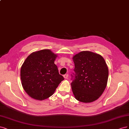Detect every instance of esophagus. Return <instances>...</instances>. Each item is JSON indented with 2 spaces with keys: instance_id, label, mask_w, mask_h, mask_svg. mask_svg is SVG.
<instances>
[{
  "instance_id": "1",
  "label": "esophagus",
  "mask_w": 129,
  "mask_h": 129,
  "mask_svg": "<svg viewBox=\"0 0 129 129\" xmlns=\"http://www.w3.org/2000/svg\"><path fill=\"white\" fill-rule=\"evenodd\" d=\"M68 76H69L68 74H65V75L63 76V77H64V78L65 79H67V78H68Z\"/></svg>"
}]
</instances>
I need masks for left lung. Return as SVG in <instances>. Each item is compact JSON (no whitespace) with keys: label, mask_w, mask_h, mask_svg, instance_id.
I'll use <instances>...</instances> for the list:
<instances>
[{"label":"left lung","mask_w":129,"mask_h":129,"mask_svg":"<svg viewBox=\"0 0 129 129\" xmlns=\"http://www.w3.org/2000/svg\"><path fill=\"white\" fill-rule=\"evenodd\" d=\"M74 79L71 84L78 101L84 103L96 100L103 93L108 79V68L99 54L83 51L74 55Z\"/></svg>","instance_id":"obj_1"}]
</instances>
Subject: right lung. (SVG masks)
Masks as SVG:
<instances>
[{
    "label": "right lung",
    "instance_id": "right-lung-1",
    "mask_svg": "<svg viewBox=\"0 0 129 129\" xmlns=\"http://www.w3.org/2000/svg\"><path fill=\"white\" fill-rule=\"evenodd\" d=\"M57 54L49 49L33 52L21 66L23 88L31 98L43 100L51 96L64 79L59 74L55 60Z\"/></svg>",
    "mask_w": 129,
    "mask_h": 129
}]
</instances>
